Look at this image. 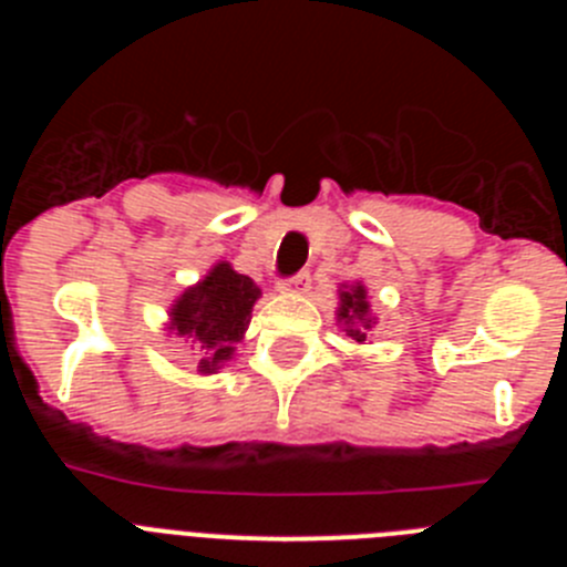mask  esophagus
Wrapping results in <instances>:
<instances>
[{"mask_svg":"<svg viewBox=\"0 0 567 567\" xmlns=\"http://www.w3.org/2000/svg\"><path fill=\"white\" fill-rule=\"evenodd\" d=\"M309 287H312V278H309V272H298V275H292V278L280 280L278 284L280 292H292V295H307Z\"/></svg>","mask_w":567,"mask_h":567,"instance_id":"1","label":"esophagus"}]
</instances>
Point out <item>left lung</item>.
<instances>
[{
	"mask_svg": "<svg viewBox=\"0 0 567 567\" xmlns=\"http://www.w3.org/2000/svg\"><path fill=\"white\" fill-rule=\"evenodd\" d=\"M340 332L354 343H369V334L378 327V315L372 312L369 289L354 280V284H340L338 287V309H334Z\"/></svg>",
	"mask_w": 567,
	"mask_h": 567,
	"instance_id": "8db88e82",
	"label": "left lung"
}]
</instances>
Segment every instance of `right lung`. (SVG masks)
Wrapping results in <instances>:
<instances>
[{"label": "right lung", "mask_w": 567, "mask_h": 567, "mask_svg": "<svg viewBox=\"0 0 567 567\" xmlns=\"http://www.w3.org/2000/svg\"><path fill=\"white\" fill-rule=\"evenodd\" d=\"M258 298L260 289L252 278L235 272L229 260H218L169 303L167 332L195 346L198 372L215 374L235 358Z\"/></svg>", "instance_id": "1"}]
</instances>
